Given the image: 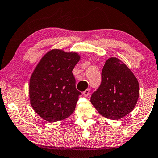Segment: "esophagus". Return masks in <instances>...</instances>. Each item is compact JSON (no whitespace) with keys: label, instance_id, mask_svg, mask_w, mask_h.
<instances>
[{"label":"esophagus","instance_id":"esophagus-1","mask_svg":"<svg viewBox=\"0 0 158 158\" xmlns=\"http://www.w3.org/2000/svg\"><path fill=\"white\" fill-rule=\"evenodd\" d=\"M83 95H84V96H85V97H87V96H88L89 94H90V89H87V90H85L84 92L82 93Z\"/></svg>","mask_w":158,"mask_h":158}]
</instances>
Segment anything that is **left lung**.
Listing matches in <instances>:
<instances>
[{
    "mask_svg": "<svg viewBox=\"0 0 158 158\" xmlns=\"http://www.w3.org/2000/svg\"><path fill=\"white\" fill-rule=\"evenodd\" d=\"M139 96V84L131 70L116 57L106 61L100 86L90 102L102 116L118 120L132 111Z\"/></svg>",
    "mask_w": 158,
    "mask_h": 158,
    "instance_id": "1",
    "label": "left lung"
}]
</instances>
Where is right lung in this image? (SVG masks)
Masks as SVG:
<instances>
[{"label": "right lung", "instance_id": "1", "mask_svg": "<svg viewBox=\"0 0 158 158\" xmlns=\"http://www.w3.org/2000/svg\"><path fill=\"white\" fill-rule=\"evenodd\" d=\"M80 60L75 52L53 49L41 59L29 81V98L37 115L49 122L67 118L79 96L72 71Z\"/></svg>", "mask_w": 158, "mask_h": 158}]
</instances>
